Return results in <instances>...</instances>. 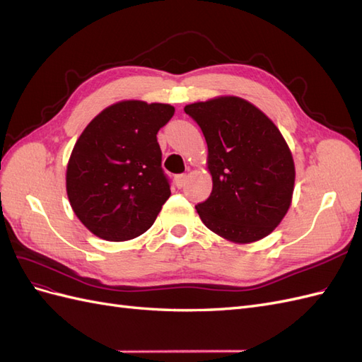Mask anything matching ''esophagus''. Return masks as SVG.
I'll use <instances>...</instances> for the list:
<instances>
[{
	"instance_id": "34e87169",
	"label": "esophagus",
	"mask_w": 362,
	"mask_h": 362,
	"mask_svg": "<svg viewBox=\"0 0 362 362\" xmlns=\"http://www.w3.org/2000/svg\"><path fill=\"white\" fill-rule=\"evenodd\" d=\"M185 182H187V175H185V173H180V175H177V177H175V184H177L178 189L184 187Z\"/></svg>"
}]
</instances>
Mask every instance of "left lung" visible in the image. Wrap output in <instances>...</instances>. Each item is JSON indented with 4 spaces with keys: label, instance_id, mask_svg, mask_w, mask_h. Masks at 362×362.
<instances>
[{
    "label": "left lung",
    "instance_id": "8db88e82",
    "mask_svg": "<svg viewBox=\"0 0 362 362\" xmlns=\"http://www.w3.org/2000/svg\"><path fill=\"white\" fill-rule=\"evenodd\" d=\"M202 129L213 190L196 205L204 225L234 243L264 238L287 214L294 163L287 141L261 110L237 96L184 107Z\"/></svg>",
    "mask_w": 362,
    "mask_h": 362
}]
</instances>
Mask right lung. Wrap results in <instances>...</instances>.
<instances>
[{
  "instance_id": "right-lung-1",
  "label": "right lung",
  "mask_w": 362,
  "mask_h": 362,
  "mask_svg": "<svg viewBox=\"0 0 362 362\" xmlns=\"http://www.w3.org/2000/svg\"><path fill=\"white\" fill-rule=\"evenodd\" d=\"M169 104L122 101L86 127L72 149L66 192L81 223L96 237L125 242L146 233L170 196L157 133Z\"/></svg>"
}]
</instances>
